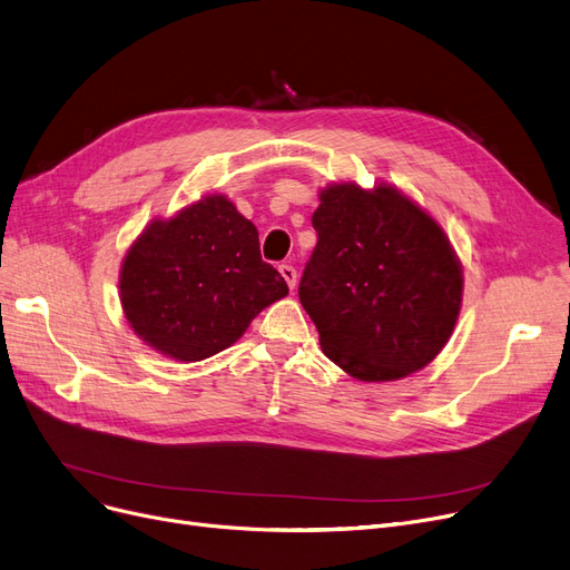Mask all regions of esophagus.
<instances>
[{
	"mask_svg": "<svg viewBox=\"0 0 570 570\" xmlns=\"http://www.w3.org/2000/svg\"><path fill=\"white\" fill-rule=\"evenodd\" d=\"M279 272H282V277L286 279L288 288L293 291V288H295V284H298V272H295V267H293V265H288V263L279 265Z\"/></svg>",
	"mask_w": 570,
	"mask_h": 570,
	"instance_id": "34e87169",
	"label": "esophagus"
}]
</instances>
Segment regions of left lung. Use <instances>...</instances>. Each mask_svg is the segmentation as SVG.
<instances>
[{"label":"left lung","instance_id":"1","mask_svg":"<svg viewBox=\"0 0 570 570\" xmlns=\"http://www.w3.org/2000/svg\"><path fill=\"white\" fill-rule=\"evenodd\" d=\"M318 200V242L298 295L321 350L361 382L416 373L448 344L461 309L463 275L448 235L386 184H333Z\"/></svg>","mask_w":570,"mask_h":570}]
</instances>
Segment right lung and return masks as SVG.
Returning <instances> with one entry per match:
<instances>
[{"instance_id":"obj_1","label":"right lung","mask_w":570,"mask_h":570,"mask_svg":"<svg viewBox=\"0 0 570 570\" xmlns=\"http://www.w3.org/2000/svg\"><path fill=\"white\" fill-rule=\"evenodd\" d=\"M118 284L132 331L186 363L224 352L288 293L261 258L256 226L224 195L154 220L126 254Z\"/></svg>"}]
</instances>
